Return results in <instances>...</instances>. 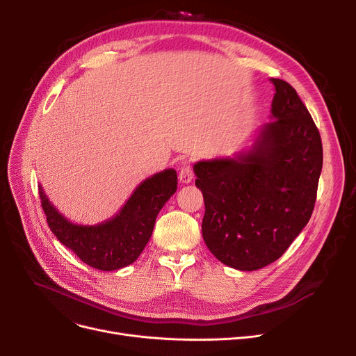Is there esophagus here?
I'll list each match as a JSON object with an SVG mask.
<instances>
[{
    "label": "esophagus",
    "mask_w": 356,
    "mask_h": 356,
    "mask_svg": "<svg viewBox=\"0 0 356 356\" xmlns=\"http://www.w3.org/2000/svg\"><path fill=\"white\" fill-rule=\"evenodd\" d=\"M179 179L181 183H191L193 179V168L192 164L189 161H184L180 165V170H179Z\"/></svg>",
    "instance_id": "1"
}]
</instances>
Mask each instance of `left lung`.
Returning a JSON list of instances; mask_svg holds the SVG:
<instances>
[{
    "label": "left lung",
    "instance_id": "left-lung-1",
    "mask_svg": "<svg viewBox=\"0 0 356 356\" xmlns=\"http://www.w3.org/2000/svg\"><path fill=\"white\" fill-rule=\"evenodd\" d=\"M271 82L273 121L259 129L251 152L193 167L204 202V244L241 271L274 263L307 225L323 164L319 129L306 105L286 81Z\"/></svg>",
    "mask_w": 356,
    "mask_h": 356
}]
</instances>
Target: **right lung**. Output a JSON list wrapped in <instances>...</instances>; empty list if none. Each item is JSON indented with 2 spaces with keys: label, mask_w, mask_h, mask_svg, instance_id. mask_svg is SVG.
<instances>
[{
  "label": "right lung",
  "mask_w": 356,
  "mask_h": 356,
  "mask_svg": "<svg viewBox=\"0 0 356 356\" xmlns=\"http://www.w3.org/2000/svg\"><path fill=\"white\" fill-rule=\"evenodd\" d=\"M176 189V170L160 172L138 186L117 216L93 227L74 225L60 215L46 197L42 186L39 195L49 228L56 238L85 264L112 271L133 264L140 257L153 234L159 212Z\"/></svg>",
  "instance_id": "add662e5"
}]
</instances>
